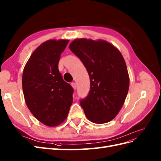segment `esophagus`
<instances>
[{"label": "esophagus", "instance_id": "34e87169", "mask_svg": "<svg viewBox=\"0 0 161 161\" xmlns=\"http://www.w3.org/2000/svg\"><path fill=\"white\" fill-rule=\"evenodd\" d=\"M71 85H72V87L74 88V89H76V83H72Z\"/></svg>", "mask_w": 161, "mask_h": 161}]
</instances>
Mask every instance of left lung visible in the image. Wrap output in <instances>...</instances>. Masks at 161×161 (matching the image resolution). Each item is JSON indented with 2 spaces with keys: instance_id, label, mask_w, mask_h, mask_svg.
Instances as JSON below:
<instances>
[{
  "instance_id": "left-lung-1",
  "label": "left lung",
  "mask_w": 161,
  "mask_h": 161,
  "mask_svg": "<svg viewBox=\"0 0 161 161\" xmlns=\"http://www.w3.org/2000/svg\"><path fill=\"white\" fill-rule=\"evenodd\" d=\"M89 74L90 90L80 100L87 118L95 124L114 119L129 89L127 67L121 53L110 43L76 39L69 46Z\"/></svg>"
}]
</instances>
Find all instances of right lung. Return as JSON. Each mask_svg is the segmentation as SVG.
Returning a JSON list of instances; mask_svg holds the SVG:
<instances>
[{
    "mask_svg": "<svg viewBox=\"0 0 161 161\" xmlns=\"http://www.w3.org/2000/svg\"><path fill=\"white\" fill-rule=\"evenodd\" d=\"M69 40H48L31 54L22 74L26 104L34 117L48 126L66 118L72 104L74 89L63 79L58 68Z\"/></svg>",
    "mask_w": 161,
    "mask_h": 161,
    "instance_id": "right-lung-1",
    "label": "right lung"
}]
</instances>
